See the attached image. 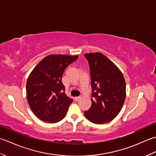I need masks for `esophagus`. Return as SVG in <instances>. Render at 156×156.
<instances>
[{
    "instance_id": "obj_1",
    "label": "esophagus",
    "mask_w": 156,
    "mask_h": 156,
    "mask_svg": "<svg viewBox=\"0 0 156 156\" xmlns=\"http://www.w3.org/2000/svg\"><path fill=\"white\" fill-rule=\"evenodd\" d=\"M80 97H76L74 98V101H75L76 102H77V101H78L79 100H80Z\"/></svg>"
}]
</instances>
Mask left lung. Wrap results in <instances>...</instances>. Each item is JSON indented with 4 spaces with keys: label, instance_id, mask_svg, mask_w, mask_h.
I'll return each mask as SVG.
<instances>
[{
    "label": "left lung",
    "instance_id": "left-lung-1",
    "mask_svg": "<svg viewBox=\"0 0 156 156\" xmlns=\"http://www.w3.org/2000/svg\"><path fill=\"white\" fill-rule=\"evenodd\" d=\"M90 68L92 105L84 114L95 124L111 121L121 111L126 97L124 76L110 59L101 53L84 54Z\"/></svg>",
    "mask_w": 156,
    "mask_h": 156
}]
</instances>
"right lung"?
<instances>
[{"label": "right lung", "mask_w": 156, "mask_h": 156, "mask_svg": "<svg viewBox=\"0 0 156 156\" xmlns=\"http://www.w3.org/2000/svg\"><path fill=\"white\" fill-rule=\"evenodd\" d=\"M78 57L49 55L29 75L26 85L27 101L40 120L54 123L61 121L67 113L73 100L65 94L62 78L65 69Z\"/></svg>", "instance_id": "1"}]
</instances>
